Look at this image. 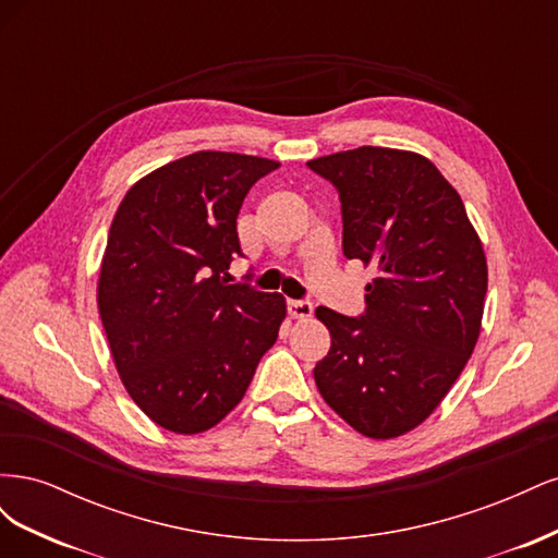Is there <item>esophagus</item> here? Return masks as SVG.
I'll use <instances>...</instances> for the list:
<instances>
[{"mask_svg": "<svg viewBox=\"0 0 558 558\" xmlns=\"http://www.w3.org/2000/svg\"><path fill=\"white\" fill-rule=\"evenodd\" d=\"M289 314H291V318L305 320V318H312L314 307L310 305V302H302V300H289Z\"/></svg>", "mask_w": 558, "mask_h": 558, "instance_id": "esophagus-1", "label": "esophagus"}]
</instances>
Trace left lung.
Instances as JSON below:
<instances>
[{"label":"left lung","instance_id":"8db88e82","mask_svg":"<svg viewBox=\"0 0 558 558\" xmlns=\"http://www.w3.org/2000/svg\"><path fill=\"white\" fill-rule=\"evenodd\" d=\"M342 202V248L375 265L365 314L318 307L330 351L318 393L375 440L414 430L435 412L477 344L486 256L463 199L414 150L361 146L310 160Z\"/></svg>","mask_w":558,"mask_h":558}]
</instances>
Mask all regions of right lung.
Here are the masks:
<instances>
[{"label": "right lung", "instance_id": "add662e5", "mask_svg": "<svg viewBox=\"0 0 558 558\" xmlns=\"http://www.w3.org/2000/svg\"><path fill=\"white\" fill-rule=\"evenodd\" d=\"M277 167L197 150L140 179L113 216L97 310L125 391L165 430L214 428L277 342L286 300L226 279L242 202Z\"/></svg>", "mask_w": 558, "mask_h": 558}]
</instances>
